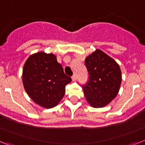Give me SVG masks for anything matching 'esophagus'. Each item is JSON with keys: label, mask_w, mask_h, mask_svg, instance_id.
<instances>
[{"label": "esophagus", "mask_w": 145, "mask_h": 145, "mask_svg": "<svg viewBox=\"0 0 145 145\" xmlns=\"http://www.w3.org/2000/svg\"><path fill=\"white\" fill-rule=\"evenodd\" d=\"M71 78H72L73 81H76V75H73Z\"/></svg>", "instance_id": "obj_1"}]
</instances>
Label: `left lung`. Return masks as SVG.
Segmentation results:
<instances>
[{"instance_id":"left-lung-1","label":"left lung","mask_w":145,"mask_h":145,"mask_svg":"<svg viewBox=\"0 0 145 145\" xmlns=\"http://www.w3.org/2000/svg\"><path fill=\"white\" fill-rule=\"evenodd\" d=\"M89 80L82 86L87 102L93 108H102L117 95L121 82L120 65L114 59L97 49L85 59Z\"/></svg>"}]
</instances>
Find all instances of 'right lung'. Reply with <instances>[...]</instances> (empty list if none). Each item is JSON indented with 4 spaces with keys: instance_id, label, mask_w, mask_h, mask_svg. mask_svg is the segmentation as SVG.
Here are the masks:
<instances>
[{
    "instance_id": "add662e5",
    "label": "right lung",
    "mask_w": 145,
    "mask_h": 145,
    "mask_svg": "<svg viewBox=\"0 0 145 145\" xmlns=\"http://www.w3.org/2000/svg\"><path fill=\"white\" fill-rule=\"evenodd\" d=\"M23 83L35 103L45 108L56 106L65 94V87L71 82L53 54L37 52L29 56L23 69Z\"/></svg>"
}]
</instances>
